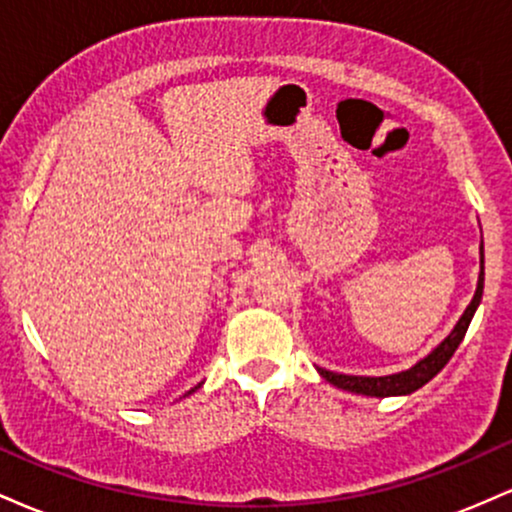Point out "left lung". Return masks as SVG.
<instances>
[{
	"instance_id": "left-lung-1",
	"label": "left lung",
	"mask_w": 512,
	"mask_h": 512,
	"mask_svg": "<svg viewBox=\"0 0 512 512\" xmlns=\"http://www.w3.org/2000/svg\"><path fill=\"white\" fill-rule=\"evenodd\" d=\"M481 293H484V245H481L479 284H477V291H474L472 303L467 305V310H464L460 320H457V325L452 327L448 337H445L426 358H421L416 366H411L409 370H402V373H395V375H380V378H370V375L332 373V370H325V368H317V370H320V375L327 380V383H332L334 387H342L346 392H356V395H366V397L411 395V392H416L419 387H424L428 380L436 378L440 370L445 368V363L450 361L452 354H455V349L460 346L464 334H467L469 322H472L474 313H477L481 303Z\"/></svg>"
}]
</instances>
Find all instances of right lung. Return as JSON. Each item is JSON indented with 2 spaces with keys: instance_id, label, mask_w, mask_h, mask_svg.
Segmentation results:
<instances>
[{
  "instance_id": "obj_1",
  "label": "right lung",
  "mask_w": 512,
  "mask_h": 512,
  "mask_svg": "<svg viewBox=\"0 0 512 512\" xmlns=\"http://www.w3.org/2000/svg\"><path fill=\"white\" fill-rule=\"evenodd\" d=\"M197 387H199V385H197ZM197 387H192V390H190V392H187V395H192V392H195V390H197Z\"/></svg>"
}]
</instances>
